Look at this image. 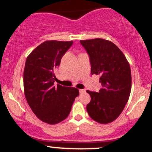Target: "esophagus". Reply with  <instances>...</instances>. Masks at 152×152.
<instances>
[{
	"label": "esophagus",
	"instance_id": "obj_1",
	"mask_svg": "<svg viewBox=\"0 0 152 152\" xmlns=\"http://www.w3.org/2000/svg\"><path fill=\"white\" fill-rule=\"evenodd\" d=\"M79 92L81 94H83V93H85V92H86V90H85V89H79Z\"/></svg>",
	"mask_w": 152,
	"mask_h": 152
}]
</instances>
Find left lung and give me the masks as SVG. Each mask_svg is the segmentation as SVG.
I'll return each mask as SVG.
<instances>
[{"instance_id": "left-lung-1", "label": "left lung", "mask_w": 152, "mask_h": 152, "mask_svg": "<svg viewBox=\"0 0 152 152\" xmlns=\"http://www.w3.org/2000/svg\"><path fill=\"white\" fill-rule=\"evenodd\" d=\"M89 57L91 74L100 75L102 88L87 91L91 102L86 110L90 117L100 124L114 121L128 102L132 88L130 66L114 43L102 38L80 41Z\"/></svg>"}]
</instances>
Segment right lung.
I'll return each instance as SVG.
<instances>
[{"label": "right lung", "mask_w": 152, "mask_h": 152, "mask_svg": "<svg viewBox=\"0 0 152 152\" xmlns=\"http://www.w3.org/2000/svg\"><path fill=\"white\" fill-rule=\"evenodd\" d=\"M73 41H45L26 58L23 72L26 99L33 112L43 122L56 124L67 118L78 89L54 85L53 71Z\"/></svg>", "instance_id": "right-lung-1"}]
</instances>
